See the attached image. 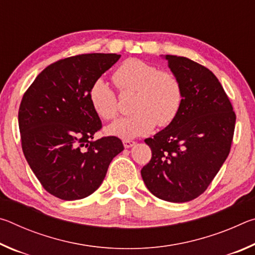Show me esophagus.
Returning a JSON list of instances; mask_svg holds the SVG:
<instances>
[{
    "mask_svg": "<svg viewBox=\"0 0 255 255\" xmlns=\"http://www.w3.org/2000/svg\"><path fill=\"white\" fill-rule=\"evenodd\" d=\"M123 143H124L125 148H130V147H132L133 145L136 144V141H133L131 139H124Z\"/></svg>",
    "mask_w": 255,
    "mask_h": 255,
    "instance_id": "1",
    "label": "esophagus"
}]
</instances>
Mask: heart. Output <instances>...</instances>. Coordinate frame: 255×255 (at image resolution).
<instances>
[{
    "instance_id": "heart-1",
    "label": "heart",
    "mask_w": 255,
    "mask_h": 255,
    "mask_svg": "<svg viewBox=\"0 0 255 255\" xmlns=\"http://www.w3.org/2000/svg\"><path fill=\"white\" fill-rule=\"evenodd\" d=\"M116 86L123 94L135 93L133 114L108 126L112 136L130 139L147 135L158 124L166 126L175 119L183 100L182 86L178 77L137 58L123 62L112 75ZM90 102L99 117L114 119L118 114L117 97L108 82L97 80L89 92Z\"/></svg>"
}]
</instances>
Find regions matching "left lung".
<instances>
[{
  "label": "left lung",
  "mask_w": 255,
  "mask_h": 255,
  "mask_svg": "<svg viewBox=\"0 0 255 255\" xmlns=\"http://www.w3.org/2000/svg\"><path fill=\"white\" fill-rule=\"evenodd\" d=\"M178 77L183 100L175 119L145 143L152 158L140 171L159 199L187 202L208 188L230 154L236 116L217 77L181 56H161Z\"/></svg>",
  "instance_id": "8db88e82"
}]
</instances>
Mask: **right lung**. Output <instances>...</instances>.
I'll list each match as a JSON object with an SVG mask.
<instances>
[{"label": "right lung", "instance_id": "1", "mask_svg": "<svg viewBox=\"0 0 255 255\" xmlns=\"http://www.w3.org/2000/svg\"><path fill=\"white\" fill-rule=\"evenodd\" d=\"M117 54H84L47 66L19 108L24 157L42 187L62 200H79L100 187L118 137L93 140L101 120L90 102L92 84L118 62Z\"/></svg>", "mask_w": 255, "mask_h": 255}]
</instances>
